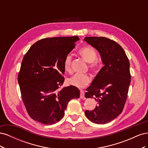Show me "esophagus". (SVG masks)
I'll return each instance as SVG.
<instances>
[{
    "instance_id": "esophagus-1",
    "label": "esophagus",
    "mask_w": 148,
    "mask_h": 148,
    "mask_svg": "<svg viewBox=\"0 0 148 148\" xmlns=\"http://www.w3.org/2000/svg\"><path fill=\"white\" fill-rule=\"evenodd\" d=\"M80 98L84 99V92L83 91H80Z\"/></svg>"
}]
</instances>
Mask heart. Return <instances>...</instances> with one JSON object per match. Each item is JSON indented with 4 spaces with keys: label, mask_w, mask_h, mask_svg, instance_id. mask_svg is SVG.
I'll use <instances>...</instances> for the list:
<instances>
[{
    "label": "heart",
    "mask_w": 148,
    "mask_h": 148,
    "mask_svg": "<svg viewBox=\"0 0 148 148\" xmlns=\"http://www.w3.org/2000/svg\"><path fill=\"white\" fill-rule=\"evenodd\" d=\"M78 53L83 59L89 63V68L93 71L97 69L99 66V63L96 60L97 59V53L95 49L91 47H84L80 49ZM71 56L70 54L67 55L64 60V70L67 72H70L71 71ZM91 79L88 75L76 74L68 79V83L69 84L77 87L78 88H83L87 86L91 82Z\"/></svg>",
    "instance_id": "1"
}]
</instances>
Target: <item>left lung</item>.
Wrapping results in <instances>:
<instances>
[{
    "label": "left lung",
    "instance_id": "left-lung-1",
    "mask_svg": "<svg viewBox=\"0 0 148 148\" xmlns=\"http://www.w3.org/2000/svg\"><path fill=\"white\" fill-rule=\"evenodd\" d=\"M84 40L99 52L104 66L85 93L97 102L92 111L84 112L92 122L105 124L122 113L131 82L130 63L123 48L104 37H86Z\"/></svg>",
    "mask_w": 148,
    "mask_h": 148
}]
</instances>
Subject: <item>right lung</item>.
<instances>
[{
	"label": "right lung",
	"instance_id": "right-lung-1",
	"mask_svg": "<svg viewBox=\"0 0 148 148\" xmlns=\"http://www.w3.org/2000/svg\"><path fill=\"white\" fill-rule=\"evenodd\" d=\"M78 40V36L42 39L25 55L18 82L26 110L34 120L46 125L59 122L68 102L79 97L77 87L59 89L64 82L65 58Z\"/></svg>",
	"mask_w": 148,
	"mask_h": 148
}]
</instances>
